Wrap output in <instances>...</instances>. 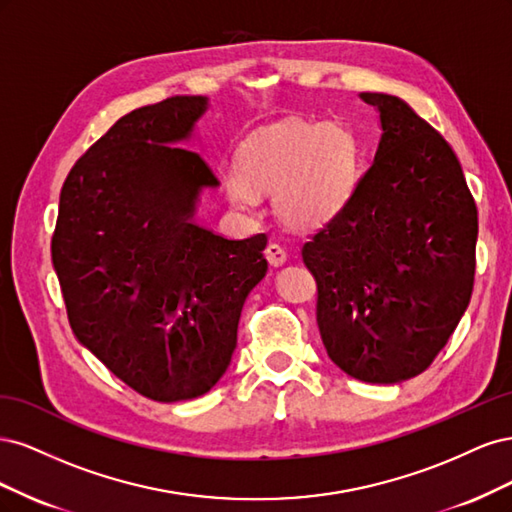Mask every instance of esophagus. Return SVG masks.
<instances>
[{
    "instance_id": "esophagus-1",
    "label": "esophagus",
    "mask_w": 512,
    "mask_h": 512,
    "mask_svg": "<svg viewBox=\"0 0 512 512\" xmlns=\"http://www.w3.org/2000/svg\"><path fill=\"white\" fill-rule=\"evenodd\" d=\"M265 258L269 260V265H271V267H282L284 262H286V258H288V254H286V250H284L282 245L269 243V245H267V250H265Z\"/></svg>"
}]
</instances>
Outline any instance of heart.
I'll return each mask as SVG.
<instances>
[{"instance_id": "1", "label": "heart", "mask_w": 512, "mask_h": 512, "mask_svg": "<svg viewBox=\"0 0 512 512\" xmlns=\"http://www.w3.org/2000/svg\"><path fill=\"white\" fill-rule=\"evenodd\" d=\"M359 149L337 126L290 121L254 134L239 164L226 168L230 203L252 211L260 192H273V207L294 228H316L333 220L354 192Z\"/></svg>"}]
</instances>
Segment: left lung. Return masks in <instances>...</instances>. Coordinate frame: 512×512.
Masks as SVG:
<instances>
[{
  "mask_svg": "<svg viewBox=\"0 0 512 512\" xmlns=\"http://www.w3.org/2000/svg\"><path fill=\"white\" fill-rule=\"evenodd\" d=\"M378 108L374 164L348 205L303 245L329 359L348 376L395 384L425 371L468 309L478 211L444 138L395 96Z\"/></svg>",
  "mask_w": 512,
  "mask_h": 512,
  "instance_id": "8db88e82",
  "label": "left lung"
}]
</instances>
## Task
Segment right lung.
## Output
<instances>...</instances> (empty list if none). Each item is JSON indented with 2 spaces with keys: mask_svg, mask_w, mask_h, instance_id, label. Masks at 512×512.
<instances>
[{
  "mask_svg": "<svg viewBox=\"0 0 512 512\" xmlns=\"http://www.w3.org/2000/svg\"><path fill=\"white\" fill-rule=\"evenodd\" d=\"M203 96L123 115L59 194L53 267L76 339L149 399L211 391L237 346L241 307L265 277L267 237L224 239L194 222L220 181L188 141Z\"/></svg>",
  "mask_w": 512,
  "mask_h": 512,
  "instance_id": "right-lung-1",
  "label": "right lung"
}]
</instances>
